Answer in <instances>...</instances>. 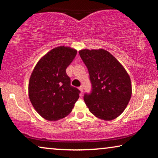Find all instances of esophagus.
<instances>
[{
    "label": "esophagus",
    "mask_w": 158,
    "mask_h": 158,
    "mask_svg": "<svg viewBox=\"0 0 158 158\" xmlns=\"http://www.w3.org/2000/svg\"><path fill=\"white\" fill-rule=\"evenodd\" d=\"M79 91H81V93H83V86H79Z\"/></svg>",
    "instance_id": "obj_1"
}]
</instances>
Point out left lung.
I'll return each instance as SVG.
<instances>
[{
    "instance_id": "8db88e82",
    "label": "left lung",
    "mask_w": 158,
    "mask_h": 158,
    "mask_svg": "<svg viewBox=\"0 0 158 158\" xmlns=\"http://www.w3.org/2000/svg\"><path fill=\"white\" fill-rule=\"evenodd\" d=\"M88 69L91 92L84 100L89 111L98 118L110 121L126 108L131 96V79L120 62L104 49L79 51Z\"/></svg>"
}]
</instances>
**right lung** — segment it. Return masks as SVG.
I'll return each mask as SVG.
<instances>
[{"label": "right lung", "instance_id": "add662e5", "mask_svg": "<svg viewBox=\"0 0 158 158\" xmlns=\"http://www.w3.org/2000/svg\"><path fill=\"white\" fill-rule=\"evenodd\" d=\"M77 52L70 47L55 48L39 60L30 77V101L36 112L48 121L67 116L79 98L80 91L71 86L66 73Z\"/></svg>", "mask_w": 158, "mask_h": 158}]
</instances>
